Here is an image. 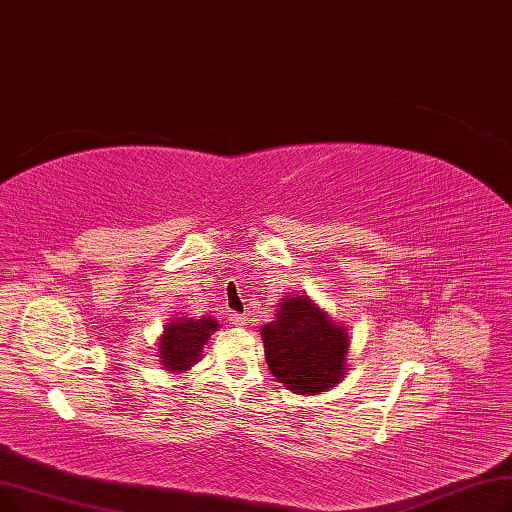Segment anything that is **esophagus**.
<instances>
[{"mask_svg": "<svg viewBox=\"0 0 512 512\" xmlns=\"http://www.w3.org/2000/svg\"><path fill=\"white\" fill-rule=\"evenodd\" d=\"M229 323H231V325H235V327L246 325V316H243V314H237V312H231V314H229Z\"/></svg>", "mask_w": 512, "mask_h": 512, "instance_id": "34e87169", "label": "esophagus"}]
</instances>
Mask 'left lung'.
<instances>
[{"instance_id":"obj_1","label":"left lung","mask_w":512,"mask_h":512,"mask_svg":"<svg viewBox=\"0 0 512 512\" xmlns=\"http://www.w3.org/2000/svg\"><path fill=\"white\" fill-rule=\"evenodd\" d=\"M260 335L273 377L294 394L327 392L346 375L348 329L308 296H283Z\"/></svg>"}]
</instances>
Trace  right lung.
Segmentation results:
<instances>
[{
	"mask_svg": "<svg viewBox=\"0 0 512 512\" xmlns=\"http://www.w3.org/2000/svg\"><path fill=\"white\" fill-rule=\"evenodd\" d=\"M218 329L214 316L202 319H170L158 339V358L164 371L185 373L202 358L208 337Z\"/></svg>",
	"mask_w": 512,
	"mask_h": 512,
	"instance_id": "add662e5",
	"label": "right lung"
}]
</instances>
